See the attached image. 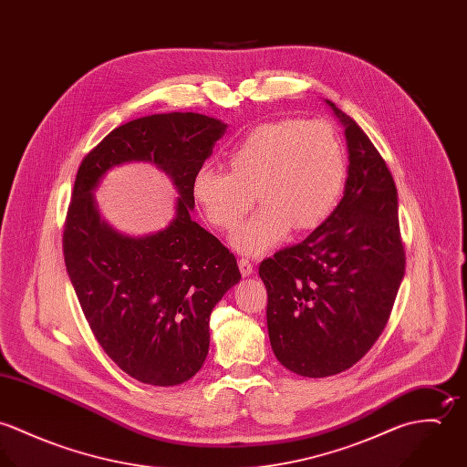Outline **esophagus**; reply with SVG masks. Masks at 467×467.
Returning <instances> with one entry per match:
<instances>
[{
  "label": "esophagus",
  "instance_id": "34e87169",
  "mask_svg": "<svg viewBox=\"0 0 467 467\" xmlns=\"http://www.w3.org/2000/svg\"><path fill=\"white\" fill-rule=\"evenodd\" d=\"M239 269H241L243 276H250L254 273V263L248 259H239Z\"/></svg>",
  "mask_w": 467,
  "mask_h": 467
}]
</instances>
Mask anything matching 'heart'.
Instances as JSON below:
<instances>
[{"mask_svg": "<svg viewBox=\"0 0 467 467\" xmlns=\"http://www.w3.org/2000/svg\"><path fill=\"white\" fill-rule=\"evenodd\" d=\"M230 171L202 165L192 198L210 224L232 230L257 200L263 208L241 224L232 244L261 255L291 228L313 230L333 213L347 178L343 141L322 120H282L248 134L228 156Z\"/></svg>", "mask_w": 467, "mask_h": 467, "instance_id": "heart-1", "label": "heart"}]
</instances>
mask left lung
<instances>
[{"instance_id": "1", "label": "left lung", "mask_w": 467, "mask_h": 467, "mask_svg": "<svg viewBox=\"0 0 467 467\" xmlns=\"http://www.w3.org/2000/svg\"><path fill=\"white\" fill-rule=\"evenodd\" d=\"M326 102L347 138L343 198L309 237L259 266L271 348L306 378L339 374L370 350L390 318L406 265L394 178L363 130Z\"/></svg>"}]
</instances>
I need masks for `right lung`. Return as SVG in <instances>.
I'll return each instance as SVG.
<instances>
[{"label":"right lung","mask_w":467,"mask_h":467,"mask_svg":"<svg viewBox=\"0 0 467 467\" xmlns=\"http://www.w3.org/2000/svg\"><path fill=\"white\" fill-rule=\"evenodd\" d=\"M226 128L200 113L141 117L89 150L75 178L63 234L71 285L104 352L145 385H182L200 370L210 313L241 280L234 254L191 219L192 178ZM130 161H150L173 180L179 201L165 231L130 238L99 217L94 189Z\"/></svg>","instance_id":"add662e5"}]
</instances>
